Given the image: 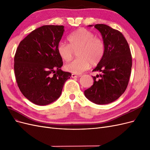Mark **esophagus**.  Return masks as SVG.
Here are the masks:
<instances>
[{
	"label": "esophagus",
	"mask_w": 150,
	"mask_h": 150,
	"mask_svg": "<svg viewBox=\"0 0 150 150\" xmlns=\"http://www.w3.org/2000/svg\"><path fill=\"white\" fill-rule=\"evenodd\" d=\"M81 76L79 74H72L71 77L72 78H79Z\"/></svg>",
	"instance_id": "34e87169"
}]
</instances>
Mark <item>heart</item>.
<instances>
[{
  "label": "heart",
  "instance_id": "obj_1",
  "mask_svg": "<svg viewBox=\"0 0 150 150\" xmlns=\"http://www.w3.org/2000/svg\"><path fill=\"white\" fill-rule=\"evenodd\" d=\"M69 44L60 42L57 45L59 56L65 62L70 61L77 51L78 58L65 66V69L74 74H81L87 70L90 64L96 65L101 61L105 52L103 40L95 37L88 29L79 28L67 38Z\"/></svg>",
  "mask_w": 150,
  "mask_h": 150
}]
</instances>
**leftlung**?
<instances>
[{
    "label": "left lung",
    "mask_w": 150,
    "mask_h": 150,
    "mask_svg": "<svg viewBox=\"0 0 150 150\" xmlns=\"http://www.w3.org/2000/svg\"><path fill=\"white\" fill-rule=\"evenodd\" d=\"M94 28L102 35L105 52L93 70L100 74L93 76V85L84 91V95L95 104H106L116 100L125 91L131 75L132 57L128 43L119 30L105 24H96Z\"/></svg>",
    "instance_id": "left-lung-1"
}]
</instances>
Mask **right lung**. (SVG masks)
<instances>
[{
  "label": "right lung",
  "instance_id": "1",
  "mask_svg": "<svg viewBox=\"0 0 150 150\" xmlns=\"http://www.w3.org/2000/svg\"><path fill=\"white\" fill-rule=\"evenodd\" d=\"M63 25H47L35 29L21 41L14 56L16 81L24 96L44 106L60 97L70 72L61 69L63 62L57 51Z\"/></svg>",
  "mask_w": 150,
  "mask_h": 150
}]
</instances>
